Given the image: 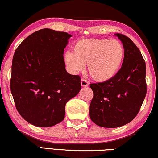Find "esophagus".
Returning <instances> with one entry per match:
<instances>
[{
    "label": "esophagus",
    "instance_id": "1",
    "mask_svg": "<svg viewBox=\"0 0 158 158\" xmlns=\"http://www.w3.org/2000/svg\"><path fill=\"white\" fill-rule=\"evenodd\" d=\"M81 85L82 86V87H87V86L89 85V83L85 79H82L81 80Z\"/></svg>",
    "mask_w": 158,
    "mask_h": 158
}]
</instances>
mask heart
Masks as SVG:
<instances>
[{"label":"heart","mask_w":158,"mask_h":158,"mask_svg":"<svg viewBox=\"0 0 158 158\" xmlns=\"http://www.w3.org/2000/svg\"><path fill=\"white\" fill-rule=\"evenodd\" d=\"M125 59V48L118 40L82 39L73 47V53L65 54V62L73 73L87 64L89 74L95 81L105 82L117 76Z\"/></svg>","instance_id":"heart-1"}]
</instances>
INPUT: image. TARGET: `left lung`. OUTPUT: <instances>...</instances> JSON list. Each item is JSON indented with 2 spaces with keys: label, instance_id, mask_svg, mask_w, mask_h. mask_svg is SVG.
<instances>
[{
  "label": "left lung",
  "instance_id": "obj_1",
  "mask_svg": "<svg viewBox=\"0 0 158 158\" xmlns=\"http://www.w3.org/2000/svg\"><path fill=\"white\" fill-rule=\"evenodd\" d=\"M114 35L125 48L120 71L111 80L89 85L93 92L89 117L97 125L108 128L123 126L132 121L147 93L146 64L140 50L128 37Z\"/></svg>",
  "mask_w": 158,
  "mask_h": 158
}]
</instances>
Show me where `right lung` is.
Returning a JSON list of instances; mask_svg holds the SVG:
<instances>
[{"instance_id":"add662e5","label":"right lung","mask_w":158,"mask_h":158,"mask_svg":"<svg viewBox=\"0 0 158 158\" xmlns=\"http://www.w3.org/2000/svg\"><path fill=\"white\" fill-rule=\"evenodd\" d=\"M72 35L44 28L27 37L14 54L11 92L18 112L37 127L57 125L65 104L81 89L79 76L65 70L64 49Z\"/></svg>"}]
</instances>
